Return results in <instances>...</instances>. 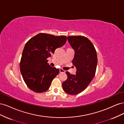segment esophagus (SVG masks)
Returning <instances> with one entry per match:
<instances>
[{
	"label": "esophagus",
	"mask_w": 124,
	"mask_h": 124,
	"mask_svg": "<svg viewBox=\"0 0 124 124\" xmlns=\"http://www.w3.org/2000/svg\"><path fill=\"white\" fill-rule=\"evenodd\" d=\"M59 71L61 73H65V71L64 70H63L62 69H60Z\"/></svg>",
	"instance_id": "obj_1"
}]
</instances>
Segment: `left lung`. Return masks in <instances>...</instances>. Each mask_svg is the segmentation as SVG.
I'll return each instance as SVG.
<instances>
[{"mask_svg": "<svg viewBox=\"0 0 124 124\" xmlns=\"http://www.w3.org/2000/svg\"><path fill=\"white\" fill-rule=\"evenodd\" d=\"M67 39L75 51L72 62L77 72L71 74L66 71L67 79L62 86L66 93L77 95L87 88L95 77L98 62L97 52L92 42L84 36H68Z\"/></svg>", "mask_w": 124, "mask_h": 124, "instance_id": "8db88e82", "label": "left lung"}]
</instances>
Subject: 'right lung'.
<instances>
[{"mask_svg":"<svg viewBox=\"0 0 124 124\" xmlns=\"http://www.w3.org/2000/svg\"><path fill=\"white\" fill-rule=\"evenodd\" d=\"M67 37L40 33L26 42L20 63V71L26 84L32 91L43 93L49 88L59 69L52 67L47 58L57 48L65 44Z\"/></svg>","mask_w":124,"mask_h":124,"instance_id":"1","label":"right lung"}]
</instances>
